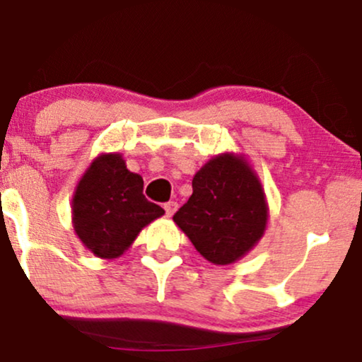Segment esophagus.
<instances>
[{
  "label": "esophagus",
  "instance_id": "obj_1",
  "mask_svg": "<svg viewBox=\"0 0 362 362\" xmlns=\"http://www.w3.org/2000/svg\"><path fill=\"white\" fill-rule=\"evenodd\" d=\"M163 207H165V213H167V216H173V214H175L178 204H177V202L170 201V202H167V204H165Z\"/></svg>",
  "mask_w": 362,
  "mask_h": 362
}]
</instances>
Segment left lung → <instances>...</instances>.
<instances>
[{"label": "left lung", "mask_w": 362, "mask_h": 362, "mask_svg": "<svg viewBox=\"0 0 362 362\" xmlns=\"http://www.w3.org/2000/svg\"><path fill=\"white\" fill-rule=\"evenodd\" d=\"M267 218V201L255 172L243 156L223 153L195 173L192 195L173 221L206 260L228 265L259 243Z\"/></svg>", "instance_id": "obj_1"}]
</instances>
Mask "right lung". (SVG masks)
<instances>
[{"label": "right lung", "mask_w": 362, "mask_h": 362, "mask_svg": "<svg viewBox=\"0 0 362 362\" xmlns=\"http://www.w3.org/2000/svg\"><path fill=\"white\" fill-rule=\"evenodd\" d=\"M73 226L93 255L117 259L146 224L165 214L143 194V177L129 172L119 153L100 155L73 195Z\"/></svg>", "instance_id": "add662e5"}]
</instances>
